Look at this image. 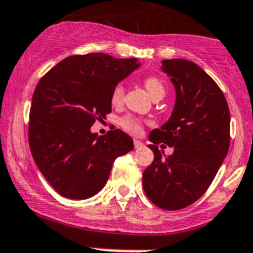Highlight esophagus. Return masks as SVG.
Segmentation results:
<instances>
[{
  "instance_id": "obj_1",
  "label": "esophagus",
  "mask_w": 253,
  "mask_h": 253,
  "mask_svg": "<svg viewBox=\"0 0 253 253\" xmlns=\"http://www.w3.org/2000/svg\"><path fill=\"white\" fill-rule=\"evenodd\" d=\"M133 143H134L135 148H142L144 146V144L142 143L141 141H138V139H134V141H133Z\"/></svg>"
}]
</instances>
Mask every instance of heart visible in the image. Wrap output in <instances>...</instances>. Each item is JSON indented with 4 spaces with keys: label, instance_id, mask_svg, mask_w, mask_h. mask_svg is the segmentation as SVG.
Listing matches in <instances>:
<instances>
[{
    "label": "heart",
    "instance_id": "b5f03b06",
    "mask_svg": "<svg viewBox=\"0 0 253 253\" xmlns=\"http://www.w3.org/2000/svg\"><path fill=\"white\" fill-rule=\"evenodd\" d=\"M144 88L147 89L150 96L155 98H163L166 93L165 84L163 81L157 77H147L144 79ZM125 96V88L122 83L116 84L115 88L111 92V103L114 106H119L124 101ZM119 125L124 129L125 131H128L130 134H139L142 131V120L138 118H134L131 115H126L119 120Z\"/></svg>",
    "mask_w": 253,
    "mask_h": 253
}]
</instances>
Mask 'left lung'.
Instances as JSON below:
<instances>
[{
  "label": "left lung",
  "instance_id": "obj_1",
  "mask_svg": "<svg viewBox=\"0 0 253 253\" xmlns=\"http://www.w3.org/2000/svg\"><path fill=\"white\" fill-rule=\"evenodd\" d=\"M163 71L175 85L176 101L169 122L150 133L155 157L142 185L152 204L175 211L196 202L212 183L229 150L230 114L223 90L198 65L164 60ZM160 143L174 147L173 155L163 158Z\"/></svg>",
  "mask_w": 253,
  "mask_h": 253
}]
</instances>
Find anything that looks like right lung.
<instances>
[{
    "label": "right lung",
    "mask_w": 253,
    "mask_h": 253,
    "mask_svg": "<svg viewBox=\"0 0 253 253\" xmlns=\"http://www.w3.org/2000/svg\"><path fill=\"white\" fill-rule=\"evenodd\" d=\"M137 59L106 53L69 56L34 89L28 139L37 166L62 197L85 200L101 191L116 157L133 150L120 129L97 137L90 126L111 112V92L137 69Z\"/></svg>",
    "instance_id": "right-lung-1"
}]
</instances>
